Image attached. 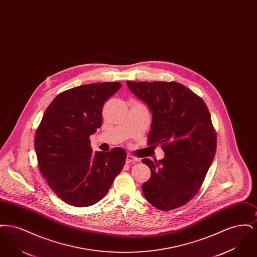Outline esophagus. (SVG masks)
I'll return each instance as SVG.
<instances>
[{
	"mask_svg": "<svg viewBox=\"0 0 257 257\" xmlns=\"http://www.w3.org/2000/svg\"><path fill=\"white\" fill-rule=\"evenodd\" d=\"M137 161H139L138 158H136L134 157L133 155H131V154H128L127 156H126V163L127 164H130V163H136Z\"/></svg>",
	"mask_w": 257,
	"mask_h": 257,
	"instance_id": "obj_1",
	"label": "esophagus"
}]
</instances>
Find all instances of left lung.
Returning <instances> with one entry per match:
<instances>
[{
    "mask_svg": "<svg viewBox=\"0 0 257 257\" xmlns=\"http://www.w3.org/2000/svg\"><path fill=\"white\" fill-rule=\"evenodd\" d=\"M152 113L149 145H161L162 160L143 159L151 171L143 193L154 207L170 211L190 201L215 157L217 138L207 106L176 82H126Z\"/></svg>",
    "mask_w": 257,
    "mask_h": 257,
    "instance_id": "8db88e82",
    "label": "left lung"
}]
</instances>
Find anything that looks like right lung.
<instances>
[{
	"label": "right lung",
	"instance_id": "1",
	"mask_svg": "<svg viewBox=\"0 0 257 257\" xmlns=\"http://www.w3.org/2000/svg\"><path fill=\"white\" fill-rule=\"evenodd\" d=\"M121 86L97 83L60 93L46 109L35 138L38 167L51 189L66 203H97L122 171L126 151L92 152L89 136L102 125V107Z\"/></svg>",
	"mask_w": 257,
	"mask_h": 257
}]
</instances>
